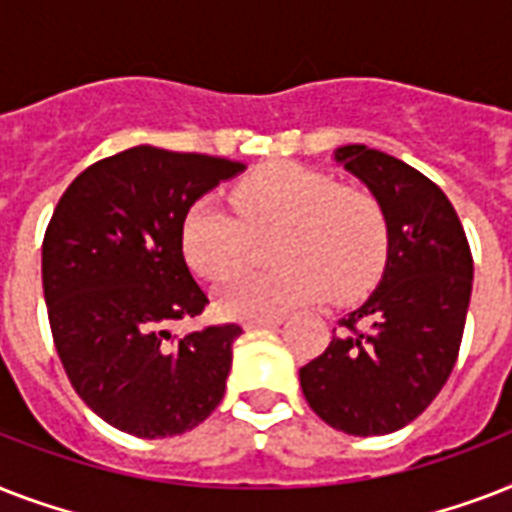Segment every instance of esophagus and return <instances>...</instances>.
<instances>
[{
	"instance_id": "obj_1",
	"label": "esophagus",
	"mask_w": 512,
	"mask_h": 512,
	"mask_svg": "<svg viewBox=\"0 0 512 512\" xmlns=\"http://www.w3.org/2000/svg\"><path fill=\"white\" fill-rule=\"evenodd\" d=\"M281 316H268V319H249L247 329H268V327H279Z\"/></svg>"
}]
</instances>
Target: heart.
Segmentation results:
<instances>
[{
	"mask_svg": "<svg viewBox=\"0 0 512 512\" xmlns=\"http://www.w3.org/2000/svg\"><path fill=\"white\" fill-rule=\"evenodd\" d=\"M236 215L199 199L183 220V255L204 279L220 281L268 239L276 268L233 276L217 305L233 319H268L329 292L337 300L364 292L385 268L390 220L380 196L342 185L329 172L292 162L265 164L233 185Z\"/></svg>",
	"mask_w": 512,
	"mask_h": 512,
	"instance_id": "1",
	"label": "heart"
}]
</instances>
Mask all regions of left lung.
Segmentation results:
<instances>
[{
	"label": "left lung",
	"instance_id": "8db88e82",
	"mask_svg": "<svg viewBox=\"0 0 512 512\" xmlns=\"http://www.w3.org/2000/svg\"><path fill=\"white\" fill-rule=\"evenodd\" d=\"M380 196L390 249L380 287L340 319L329 348L300 369L305 401L348 436H385L417 420L460 353L473 255L452 201L396 156L366 146L335 154Z\"/></svg>",
	"mask_w": 512,
	"mask_h": 512
}]
</instances>
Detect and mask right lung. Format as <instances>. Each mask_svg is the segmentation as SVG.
Returning <instances> with one entry per match:
<instances>
[{
  "label": "right lung",
  "instance_id": "obj_1",
  "mask_svg": "<svg viewBox=\"0 0 512 512\" xmlns=\"http://www.w3.org/2000/svg\"><path fill=\"white\" fill-rule=\"evenodd\" d=\"M244 164L154 146L90 164L42 241V287L60 364L100 420L138 438L204 422L223 401L239 324L185 337L172 321L209 305L183 257V220Z\"/></svg>",
  "mask_w": 512,
  "mask_h": 512
}]
</instances>
